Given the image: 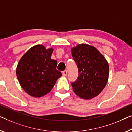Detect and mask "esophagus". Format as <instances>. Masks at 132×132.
I'll list each match as a JSON object with an SVG mask.
<instances>
[{
  "label": "esophagus",
  "mask_w": 132,
  "mask_h": 132,
  "mask_svg": "<svg viewBox=\"0 0 132 132\" xmlns=\"http://www.w3.org/2000/svg\"><path fill=\"white\" fill-rule=\"evenodd\" d=\"M62 73H63V76H66L67 75V74H68V72H67L66 70H64V71H63Z\"/></svg>",
  "instance_id": "esophagus-1"
}]
</instances>
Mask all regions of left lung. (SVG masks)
Here are the masks:
<instances>
[{"label":"left lung","instance_id":"8db88e82","mask_svg":"<svg viewBox=\"0 0 132 132\" xmlns=\"http://www.w3.org/2000/svg\"><path fill=\"white\" fill-rule=\"evenodd\" d=\"M72 57L78 69V77L71 82L79 97L90 100L101 93L109 80V66L104 56L95 47L79 44L71 48Z\"/></svg>","mask_w":132,"mask_h":132}]
</instances>
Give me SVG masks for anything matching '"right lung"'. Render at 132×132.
I'll use <instances>...</instances> for the list:
<instances>
[{
  "label": "right lung",
  "instance_id": "add662e5",
  "mask_svg": "<svg viewBox=\"0 0 132 132\" xmlns=\"http://www.w3.org/2000/svg\"><path fill=\"white\" fill-rule=\"evenodd\" d=\"M53 48L46 49L43 45H35L19 60L16 76L22 89L33 97H41L53 88L62 76L56 69L57 62L51 59Z\"/></svg>",
  "mask_w": 132,
  "mask_h": 132
}]
</instances>
